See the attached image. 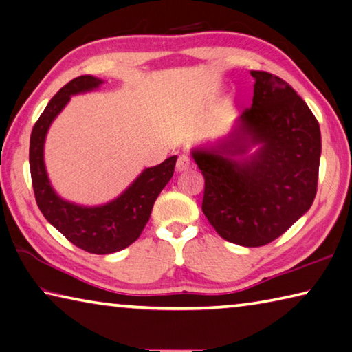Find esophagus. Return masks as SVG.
<instances>
[{
    "label": "esophagus",
    "instance_id": "34e87169",
    "mask_svg": "<svg viewBox=\"0 0 352 352\" xmlns=\"http://www.w3.org/2000/svg\"><path fill=\"white\" fill-rule=\"evenodd\" d=\"M192 168H194V163L190 162V158H189L188 155H180V157H178V160H177V170L183 172V170H189V169H192Z\"/></svg>",
    "mask_w": 352,
    "mask_h": 352
}]
</instances>
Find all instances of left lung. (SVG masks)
I'll return each mask as SVG.
<instances>
[{"instance_id":"obj_1","label":"left lung","mask_w":352,"mask_h":352,"mask_svg":"<svg viewBox=\"0 0 352 352\" xmlns=\"http://www.w3.org/2000/svg\"><path fill=\"white\" fill-rule=\"evenodd\" d=\"M253 103L217 148L192 155L204 177L203 213L221 238L261 247L279 238L311 208L318 192L320 128L290 84L253 70ZM261 144L249 161L232 156Z\"/></svg>"}]
</instances>
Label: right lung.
Masks as SVG:
<instances>
[{
  "label": "right lung",
  "mask_w": 352,
  "mask_h": 352,
  "mask_svg": "<svg viewBox=\"0 0 352 352\" xmlns=\"http://www.w3.org/2000/svg\"><path fill=\"white\" fill-rule=\"evenodd\" d=\"M100 84V79L89 74L79 76L53 96L32 129L29 160L34 198L47 221L79 249L94 254H108L126 249L142 235L158 194L174 175L177 155L166 158L154 168L144 169L119 198L108 204L82 208L58 197L45 172V134L72 94L89 91Z\"/></svg>",
  "instance_id": "1"
}]
</instances>
